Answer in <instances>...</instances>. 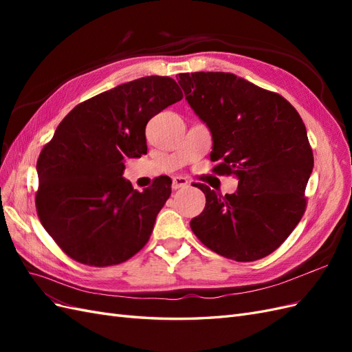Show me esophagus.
Instances as JSON below:
<instances>
[{"instance_id": "esophagus-1", "label": "esophagus", "mask_w": 352, "mask_h": 352, "mask_svg": "<svg viewBox=\"0 0 352 352\" xmlns=\"http://www.w3.org/2000/svg\"><path fill=\"white\" fill-rule=\"evenodd\" d=\"M188 185H189V182H188L186 177H182V176H175L173 177V182H172L173 189H182V188H186Z\"/></svg>"}]
</instances>
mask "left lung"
I'll use <instances>...</instances> for the list:
<instances>
[{
  "label": "left lung",
  "mask_w": 352,
  "mask_h": 352,
  "mask_svg": "<svg viewBox=\"0 0 352 352\" xmlns=\"http://www.w3.org/2000/svg\"><path fill=\"white\" fill-rule=\"evenodd\" d=\"M190 109L212 136L219 175L238 177L235 194L201 185L206 208L190 229L207 248L235 261H255L279 248L305 211L314 158L305 124L279 94L233 73H180Z\"/></svg>",
  "instance_id": "1"
}]
</instances>
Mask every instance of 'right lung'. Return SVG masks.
Instances as JSON below:
<instances>
[{
  "label": "right lung",
  "instance_id": "add662e5",
  "mask_svg": "<svg viewBox=\"0 0 352 352\" xmlns=\"http://www.w3.org/2000/svg\"><path fill=\"white\" fill-rule=\"evenodd\" d=\"M184 98L167 76L119 85L76 105L42 148L36 211L69 257L105 267L129 260L150 239L172 179L138 192L123 177L127 158L146 154L148 120Z\"/></svg>",
  "mask_w": 352,
  "mask_h": 352
}]
</instances>
